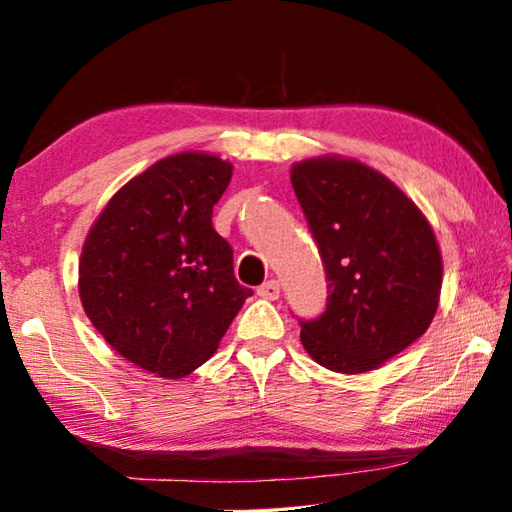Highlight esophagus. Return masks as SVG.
Here are the masks:
<instances>
[{"label":"esophagus","mask_w":512,"mask_h":512,"mask_svg":"<svg viewBox=\"0 0 512 512\" xmlns=\"http://www.w3.org/2000/svg\"><path fill=\"white\" fill-rule=\"evenodd\" d=\"M279 294H281L279 281H267L261 285V288H258V297H263V299L274 301V299H279Z\"/></svg>","instance_id":"1"}]
</instances>
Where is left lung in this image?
Returning <instances> with one entry per match:
<instances>
[{"label": "left lung", "instance_id": "1", "mask_svg": "<svg viewBox=\"0 0 512 512\" xmlns=\"http://www.w3.org/2000/svg\"><path fill=\"white\" fill-rule=\"evenodd\" d=\"M292 186L326 267L328 303L301 344L337 373L378 369L425 333L443 285L441 249L418 206L355 159L292 166Z\"/></svg>", "mask_w": 512, "mask_h": 512}]
</instances>
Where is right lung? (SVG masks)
I'll return each mask as SVG.
<instances>
[{"instance_id":"right-lung-1","label":"right lung","mask_w":512,"mask_h":512,"mask_svg":"<svg viewBox=\"0 0 512 512\" xmlns=\"http://www.w3.org/2000/svg\"><path fill=\"white\" fill-rule=\"evenodd\" d=\"M233 166L179 152L130 179L87 233L78 292L116 353L159 378H184L218 351L249 288L213 229Z\"/></svg>"}]
</instances>
